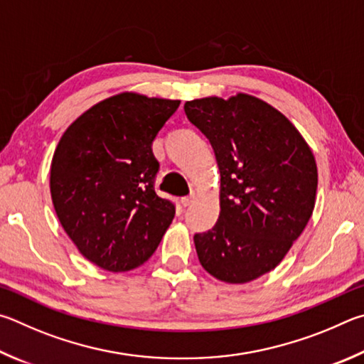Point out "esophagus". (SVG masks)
<instances>
[{"label": "esophagus", "mask_w": 364, "mask_h": 364, "mask_svg": "<svg viewBox=\"0 0 364 364\" xmlns=\"http://www.w3.org/2000/svg\"><path fill=\"white\" fill-rule=\"evenodd\" d=\"M196 200H198V192H196V190H192L188 196H183L181 203H182V206L187 208V206H192Z\"/></svg>", "instance_id": "1"}]
</instances>
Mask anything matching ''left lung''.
Instances as JSON below:
<instances>
[{
  "label": "left lung",
  "mask_w": 364,
  "mask_h": 364,
  "mask_svg": "<svg viewBox=\"0 0 364 364\" xmlns=\"http://www.w3.org/2000/svg\"><path fill=\"white\" fill-rule=\"evenodd\" d=\"M183 108L211 142L220 171L219 219L193 237L200 264L224 283H250L282 262L314 214V151L282 112L256 95H211Z\"/></svg>",
  "instance_id": "8db88e82"
}]
</instances>
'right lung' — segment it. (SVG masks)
<instances>
[{"label": "right lung", "instance_id": "right-lung-1", "mask_svg": "<svg viewBox=\"0 0 364 364\" xmlns=\"http://www.w3.org/2000/svg\"><path fill=\"white\" fill-rule=\"evenodd\" d=\"M181 100L119 92L80 114L50 161V198L60 225L89 262L108 272L151 257L176 214L153 188L151 142Z\"/></svg>", "mask_w": 364, "mask_h": 364}]
</instances>
